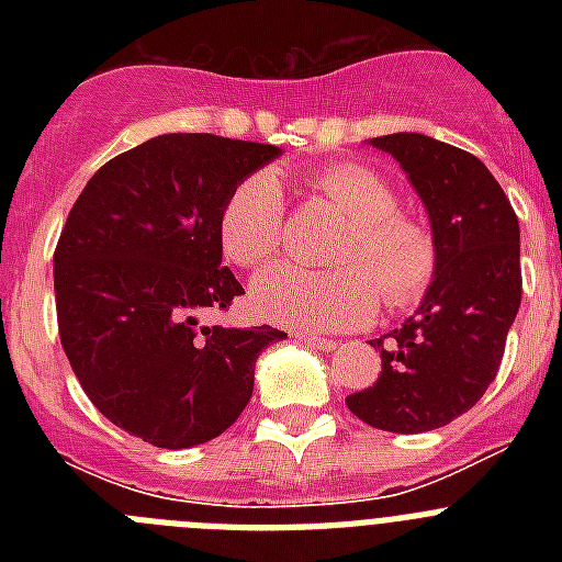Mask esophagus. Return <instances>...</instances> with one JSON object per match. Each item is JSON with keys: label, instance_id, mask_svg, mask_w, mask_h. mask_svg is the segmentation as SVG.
Segmentation results:
<instances>
[{"label": "esophagus", "instance_id": "obj_1", "mask_svg": "<svg viewBox=\"0 0 562 562\" xmlns=\"http://www.w3.org/2000/svg\"><path fill=\"white\" fill-rule=\"evenodd\" d=\"M301 340L304 342H310V346H315V349H321V351H331V349H337V342L340 340H331V337H324V335H315V331H301Z\"/></svg>", "mask_w": 562, "mask_h": 562}]
</instances>
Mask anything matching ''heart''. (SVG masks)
Listing matches in <instances>:
<instances>
[{
    "label": "heart",
    "instance_id": "b5f03b06",
    "mask_svg": "<svg viewBox=\"0 0 562 562\" xmlns=\"http://www.w3.org/2000/svg\"><path fill=\"white\" fill-rule=\"evenodd\" d=\"M312 191L349 222L331 250V265L342 270L278 265L261 272L252 281L258 315L295 329L340 331L369 324L376 292L391 310L425 295L436 272L434 238L396 213V193L371 168L337 162L312 177ZM284 193L270 171L250 173L233 188L220 216V245L233 265H267L284 245Z\"/></svg>",
    "mask_w": 562,
    "mask_h": 562
}]
</instances>
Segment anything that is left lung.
<instances>
[{"label":"left lung","mask_w":562,"mask_h":562,"mask_svg":"<svg viewBox=\"0 0 562 562\" xmlns=\"http://www.w3.org/2000/svg\"><path fill=\"white\" fill-rule=\"evenodd\" d=\"M369 143L419 193L436 272L414 315L371 340L382 371L346 405L371 428L425 434L467 414L498 374L520 306V227L498 180L470 151L416 132Z\"/></svg>","instance_id":"8db88e82"}]
</instances>
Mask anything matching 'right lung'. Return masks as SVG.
Instances as JSON below:
<instances>
[{"instance_id": "obj_1", "label": "right lung", "mask_w": 562, "mask_h": 562, "mask_svg": "<svg viewBox=\"0 0 562 562\" xmlns=\"http://www.w3.org/2000/svg\"><path fill=\"white\" fill-rule=\"evenodd\" d=\"M281 148L160 134L98 168L56 256L58 335L81 389L117 428L182 450L225 434L252 396L272 326H200L245 295L222 267L227 196Z\"/></svg>"}]
</instances>
